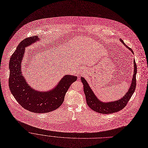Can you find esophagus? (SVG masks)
Returning a JSON list of instances; mask_svg holds the SVG:
<instances>
[{
    "label": "esophagus",
    "mask_w": 148,
    "mask_h": 148,
    "mask_svg": "<svg viewBox=\"0 0 148 148\" xmlns=\"http://www.w3.org/2000/svg\"><path fill=\"white\" fill-rule=\"evenodd\" d=\"M78 73H79V75H81V74H82V71H79L78 72Z\"/></svg>",
    "instance_id": "1"
}]
</instances>
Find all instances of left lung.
<instances>
[{"label":"left lung","instance_id":"left-lung-1","mask_svg":"<svg viewBox=\"0 0 148 148\" xmlns=\"http://www.w3.org/2000/svg\"><path fill=\"white\" fill-rule=\"evenodd\" d=\"M120 41L128 49H129L134 53V52L131 48L128 47L126 44H125L121 39H120ZM134 72L131 84L128 91L126 93L125 95H124L123 98L114 101H110L107 103L101 101L94 94L92 88H90V86L88 85L86 80L83 77H81V80L83 84V90L85 94L86 102L88 106L95 111L101 114H111L118 112L123 109L127 104L128 101L135 90L136 84V75L137 73V67L135 60L134 61Z\"/></svg>","mask_w":148,"mask_h":148}]
</instances>
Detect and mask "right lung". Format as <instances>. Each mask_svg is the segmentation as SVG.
<instances>
[{
    "label": "right lung",
    "mask_w": 148,
    "mask_h": 148,
    "mask_svg": "<svg viewBox=\"0 0 148 148\" xmlns=\"http://www.w3.org/2000/svg\"><path fill=\"white\" fill-rule=\"evenodd\" d=\"M39 41L37 36L24 39L17 46L10 59L9 85L10 92L17 101L28 111L45 113L53 111L63 103L65 96L77 76L65 75L52 90L39 92L32 88L21 74V62L25 48Z\"/></svg>",
    "instance_id": "add662e5"
}]
</instances>
